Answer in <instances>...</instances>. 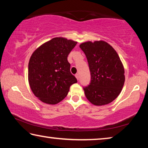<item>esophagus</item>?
Wrapping results in <instances>:
<instances>
[{
  "label": "esophagus",
  "mask_w": 148,
  "mask_h": 148,
  "mask_svg": "<svg viewBox=\"0 0 148 148\" xmlns=\"http://www.w3.org/2000/svg\"><path fill=\"white\" fill-rule=\"evenodd\" d=\"M75 76H76V79L78 80L79 79V74H76V75H75Z\"/></svg>",
  "instance_id": "esophagus-1"
}]
</instances>
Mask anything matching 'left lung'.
<instances>
[{"label": "left lung", "mask_w": 148, "mask_h": 148, "mask_svg": "<svg viewBox=\"0 0 148 148\" xmlns=\"http://www.w3.org/2000/svg\"><path fill=\"white\" fill-rule=\"evenodd\" d=\"M89 64L91 82L84 87L86 98L95 106L112 102L121 92L125 71L118 54L104 41L87 42L79 45Z\"/></svg>", "instance_id": "left-lung-1"}]
</instances>
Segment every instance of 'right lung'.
Returning <instances> with one entry per match:
<instances>
[{"label":"right lung","instance_id":"right-lung-1","mask_svg":"<svg viewBox=\"0 0 148 148\" xmlns=\"http://www.w3.org/2000/svg\"><path fill=\"white\" fill-rule=\"evenodd\" d=\"M77 44L54 38L37 48L30 58L29 83L32 92L44 103L56 104L66 97L77 79L71 72L67 57Z\"/></svg>","mask_w":148,"mask_h":148}]
</instances>
